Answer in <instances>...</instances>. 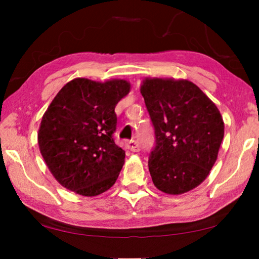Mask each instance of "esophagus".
<instances>
[{
    "mask_svg": "<svg viewBox=\"0 0 259 259\" xmlns=\"http://www.w3.org/2000/svg\"><path fill=\"white\" fill-rule=\"evenodd\" d=\"M126 147L131 150L132 152H139L140 147H139V144H138L137 140H130L126 143Z\"/></svg>",
    "mask_w": 259,
    "mask_h": 259,
    "instance_id": "obj_1",
    "label": "esophagus"
}]
</instances>
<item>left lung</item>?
Returning a JSON list of instances; mask_svg holds the SVG:
<instances>
[{"mask_svg":"<svg viewBox=\"0 0 259 259\" xmlns=\"http://www.w3.org/2000/svg\"><path fill=\"white\" fill-rule=\"evenodd\" d=\"M140 93L154 127L148 158L154 186L168 194L193 190L206 179L224 138L221 112L189 80H144Z\"/></svg>","mask_w":259,"mask_h":259,"instance_id":"obj_1","label":"left lung"}]
</instances>
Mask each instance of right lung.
<instances>
[{
    "label": "right lung",
    "instance_id": "1",
    "mask_svg": "<svg viewBox=\"0 0 259 259\" xmlns=\"http://www.w3.org/2000/svg\"><path fill=\"white\" fill-rule=\"evenodd\" d=\"M131 90L126 80L77 77L56 94L42 116L37 141L49 171L63 187L84 197L114 185L125 162L115 144V106Z\"/></svg>",
    "mask_w": 259,
    "mask_h": 259
}]
</instances>
